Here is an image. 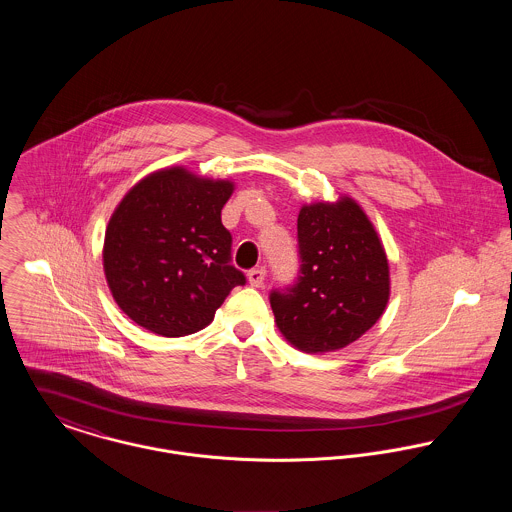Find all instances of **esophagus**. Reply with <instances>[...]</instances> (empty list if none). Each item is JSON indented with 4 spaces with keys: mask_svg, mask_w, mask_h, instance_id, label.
Listing matches in <instances>:
<instances>
[{
    "mask_svg": "<svg viewBox=\"0 0 512 512\" xmlns=\"http://www.w3.org/2000/svg\"><path fill=\"white\" fill-rule=\"evenodd\" d=\"M265 275H267L265 267H255V269H251V271L247 273L249 284H251V286H255V288H259V286L265 282Z\"/></svg>",
    "mask_w": 512,
    "mask_h": 512,
    "instance_id": "obj_1",
    "label": "esophagus"
}]
</instances>
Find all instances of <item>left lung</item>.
Segmentation results:
<instances>
[{
	"mask_svg": "<svg viewBox=\"0 0 512 512\" xmlns=\"http://www.w3.org/2000/svg\"><path fill=\"white\" fill-rule=\"evenodd\" d=\"M298 257L296 280L273 288L269 300L280 333L300 351L343 349L384 314L390 298L388 259L353 198L300 210Z\"/></svg>",
	"mask_w": 512,
	"mask_h": 512,
	"instance_id": "8db88e82",
	"label": "left lung"
}]
</instances>
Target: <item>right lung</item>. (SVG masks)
Masks as SVG:
<instances>
[{"instance_id":"add662e5","label":"right lung","mask_w":512,"mask_h":512,"mask_svg":"<svg viewBox=\"0 0 512 512\" xmlns=\"http://www.w3.org/2000/svg\"><path fill=\"white\" fill-rule=\"evenodd\" d=\"M230 181L173 167L142 179L105 234V275L118 308L144 329L183 337L204 329L245 275L232 265L222 208Z\"/></svg>"}]
</instances>
